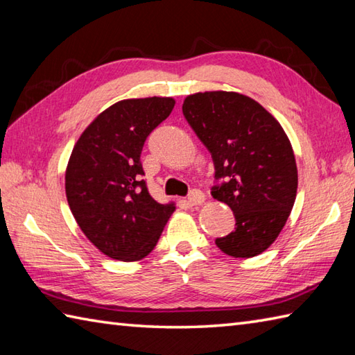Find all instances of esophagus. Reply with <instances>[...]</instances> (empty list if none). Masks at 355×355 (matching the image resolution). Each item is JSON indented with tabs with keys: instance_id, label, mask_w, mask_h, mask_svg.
<instances>
[{
	"instance_id": "obj_1",
	"label": "esophagus",
	"mask_w": 355,
	"mask_h": 355,
	"mask_svg": "<svg viewBox=\"0 0 355 355\" xmlns=\"http://www.w3.org/2000/svg\"><path fill=\"white\" fill-rule=\"evenodd\" d=\"M205 202V194L200 190H191V193L188 194L187 203L190 207H198V205H202Z\"/></svg>"
}]
</instances>
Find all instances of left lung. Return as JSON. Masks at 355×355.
Returning a JSON list of instances; mask_svg holds the SVG:
<instances>
[{
	"instance_id": "8db88e82",
	"label": "left lung",
	"mask_w": 355,
	"mask_h": 355,
	"mask_svg": "<svg viewBox=\"0 0 355 355\" xmlns=\"http://www.w3.org/2000/svg\"><path fill=\"white\" fill-rule=\"evenodd\" d=\"M182 112L214 161L212 198L235 217V230L216 239L217 248L234 258L261 254L284 227L296 199L297 168L286 132L239 92L188 96Z\"/></svg>"
}]
</instances>
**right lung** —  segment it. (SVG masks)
I'll use <instances>...</instances> for the list:
<instances>
[{
    "label": "right lung",
    "mask_w": 355,
    "mask_h": 355,
    "mask_svg": "<svg viewBox=\"0 0 355 355\" xmlns=\"http://www.w3.org/2000/svg\"><path fill=\"white\" fill-rule=\"evenodd\" d=\"M173 107L170 97L118 101L86 128L71 153L65 175L71 212L109 258L143 259L175 211L152 198L141 164L146 139Z\"/></svg>",
    "instance_id": "add662e5"
}]
</instances>
